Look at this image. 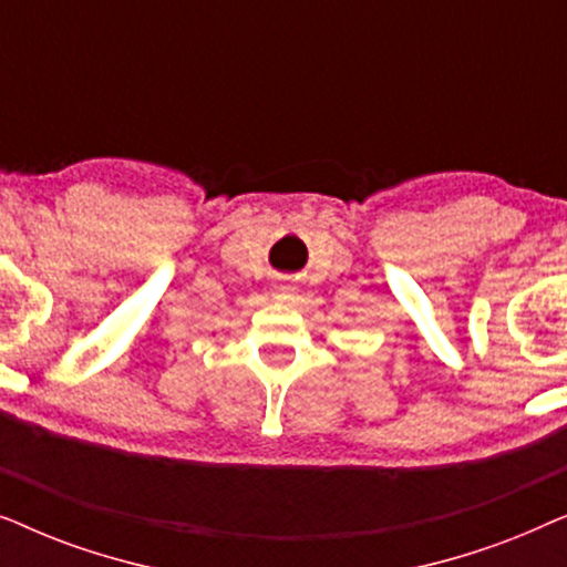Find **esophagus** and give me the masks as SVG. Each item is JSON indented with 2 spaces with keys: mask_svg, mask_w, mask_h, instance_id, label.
<instances>
[{
  "mask_svg": "<svg viewBox=\"0 0 567 567\" xmlns=\"http://www.w3.org/2000/svg\"><path fill=\"white\" fill-rule=\"evenodd\" d=\"M274 289H276L278 297L289 299V297H293V293H297V284H293V281H278Z\"/></svg>",
  "mask_w": 567,
  "mask_h": 567,
  "instance_id": "esophagus-1",
  "label": "esophagus"
}]
</instances>
